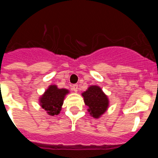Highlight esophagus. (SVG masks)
I'll list each match as a JSON object with an SVG mask.
<instances>
[{
	"label": "esophagus",
	"mask_w": 158,
	"mask_h": 158,
	"mask_svg": "<svg viewBox=\"0 0 158 158\" xmlns=\"http://www.w3.org/2000/svg\"><path fill=\"white\" fill-rule=\"evenodd\" d=\"M72 89H73V91L74 92V93H77V89H78L77 85H73Z\"/></svg>",
	"instance_id": "1"
}]
</instances>
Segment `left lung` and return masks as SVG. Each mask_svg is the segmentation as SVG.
Instances as JSON below:
<instances>
[{
  "instance_id": "left-lung-1",
  "label": "left lung",
  "mask_w": 158,
  "mask_h": 158,
  "mask_svg": "<svg viewBox=\"0 0 158 158\" xmlns=\"http://www.w3.org/2000/svg\"><path fill=\"white\" fill-rule=\"evenodd\" d=\"M84 102L88 106V111L95 118H99L108 108L109 100L101 88L91 85L85 92L82 93Z\"/></svg>"
}]
</instances>
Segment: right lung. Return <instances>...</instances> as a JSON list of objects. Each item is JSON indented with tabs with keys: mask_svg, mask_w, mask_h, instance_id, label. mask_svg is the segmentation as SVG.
<instances>
[{
	"mask_svg": "<svg viewBox=\"0 0 158 158\" xmlns=\"http://www.w3.org/2000/svg\"><path fill=\"white\" fill-rule=\"evenodd\" d=\"M69 91L65 89H58L51 85L40 97V104L49 115H58L62 110L64 99Z\"/></svg>",
	"mask_w": 158,
	"mask_h": 158,
	"instance_id": "1",
	"label": "right lung"
}]
</instances>
